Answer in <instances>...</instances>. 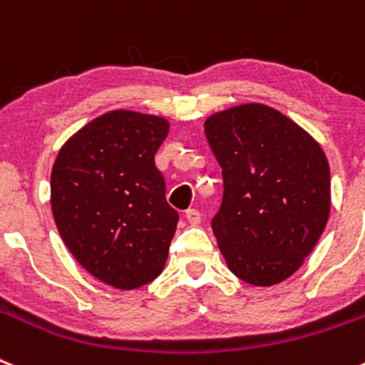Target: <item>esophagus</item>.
Segmentation results:
<instances>
[{
  "label": "esophagus",
  "instance_id": "34e87169",
  "mask_svg": "<svg viewBox=\"0 0 365 365\" xmlns=\"http://www.w3.org/2000/svg\"><path fill=\"white\" fill-rule=\"evenodd\" d=\"M185 220L189 221L190 225H200V221H202V214H200V210H196V209H187Z\"/></svg>",
  "mask_w": 365,
  "mask_h": 365
}]
</instances>
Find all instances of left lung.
<instances>
[{"label": "left lung", "instance_id": "left-lung-1", "mask_svg": "<svg viewBox=\"0 0 365 365\" xmlns=\"http://www.w3.org/2000/svg\"><path fill=\"white\" fill-rule=\"evenodd\" d=\"M205 135L223 169L212 220L225 263L248 284H279L321 240L331 210V175L321 144L267 104L212 113Z\"/></svg>", "mask_w": 365, "mask_h": 365}]
</instances>
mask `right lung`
I'll return each instance as SVG.
<instances>
[{
  "label": "right lung",
  "instance_id": "right-lung-1",
  "mask_svg": "<svg viewBox=\"0 0 365 365\" xmlns=\"http://www.w3.org/2000/svg\"><path fill=\"white\" fill-rule=\"evenodd\" d=\"M167 133L158 115L108 111L73 133L53 162L50 203L64 245L118 290L151 282L169 255L178 212L155 165Z\"/></svg>",
  "mask_w": 365,
  "mask_h": 365
}]
</instances>
